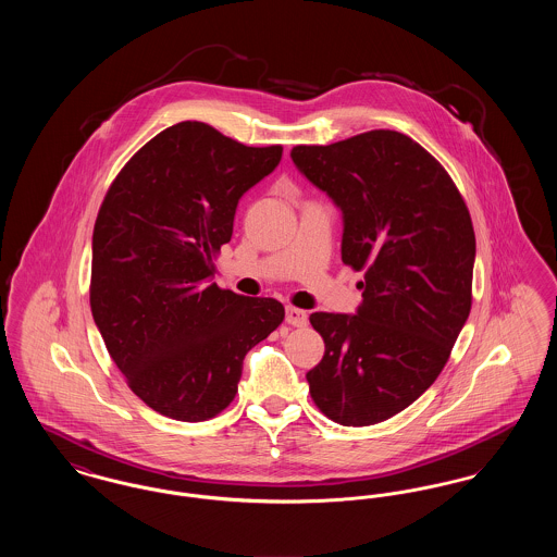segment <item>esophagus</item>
Instances as JSON below:
<instances>
[{"mask_svg":"<svg viewBox=\"0 0 557 557\" xmlns=\"http://www.w3.org/2000/svg\"><path fill=\"white\" fill-rule=\"evenodd\" d=\"M286 321L294 325V327H305L307 323H309V315H307V311H302V309H296V307H288L286 309Z\"/></svg>","mask_w":557,"mask_h":557,"instance_id":"1","label":"esophagus"}]
</instances>
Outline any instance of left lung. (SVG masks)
<instances>
[{
	"instance_id": "obj_1",
	"label": "left lung",
	"mask_w": 557,
	"mask_h": 557,
	"mask_svg": "<svg viewBox=\"0 0 557 557\" xmlns=\"http://www.w3.org/2000/svg\"><path fill=\"white\" fill-rule=\"evenodd\" d=\"M290 157L343 211V263L366 271L357 315L309 318L325 343L307 373L311 397L336 424L384 422L432 386L470 315V212L443 164L403 133L294 146Z\"/></svg>"
}]
</instances>
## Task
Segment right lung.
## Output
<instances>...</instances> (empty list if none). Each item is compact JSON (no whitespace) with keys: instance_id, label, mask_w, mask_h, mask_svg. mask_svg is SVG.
Wrapping results in <instances>:
<instances>
[{"instance_id":"obj_1","label":"right lung","mask_w":557,"mask_h":557,"mask_svg":"<svg viewBox=\"0 0 557 557\" xmlns=\"http://www.w3.org/2000/svg\"><path fill=\"white\" fill-rule=\"evenodd\" d=\"M184 121L123 166L91 239V315L108 352L148 407L180 422L221 413L252 346L284 321L275 298L211 284L239 198L282 160Z\"/></svg>"}]
</instances>
